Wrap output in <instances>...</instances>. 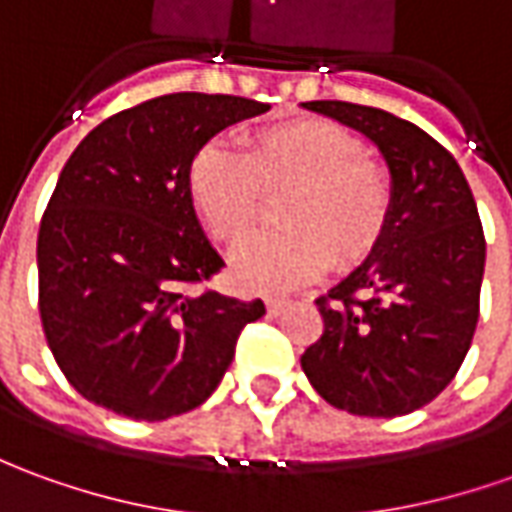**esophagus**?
<instances>
[{"mask_svg": "<svg viewBox=\"0 0 512 512\" xmlns=\"http://www.w3.org/2000/svg\"><path fill=\"white\" fill-rule=\"evenodd\" d=\"M288 308V300H269L266 302V311H269V316H280Z\"/></svg>", "mask_w": 512, "mask_h": 512, "instance_id": "esophagus-1", "label": "esophagus"}]
</instances>
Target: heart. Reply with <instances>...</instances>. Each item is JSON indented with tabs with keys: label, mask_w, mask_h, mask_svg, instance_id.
<instances>
[{
	"label": "heart",
	"mask_w": 512,
	"mask_h": 512,
	"mask_svg": "<svg viewBox=\"0 0 512 512\" xmlns=\"http://www.w3.org/2000/svg\"><path fill=\"white\" fill-rule=\"evenodd\" d=\"M187 190L218 241L255 224L266 196H280L283 229L243 241L232 280L249 294H283L311 283L333 263L350 269L373 255L392 207L387 170L356 134L316 117L257 128L243 154L210 139L187 162Z\"/></svg>",
	"instance_id": "heart-1"
}]
</instances>
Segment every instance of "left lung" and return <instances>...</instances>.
<instances>
[{"label": "left lung", "mask_w": 512, "mask_h": 512, "mask_svg": "<svg viewBox=\"0 0 512 512\" xmlns=\"http://www.w3.org/2000/svg\"><path fill=\"white\" fill-rule=\"evenodd\" d=\"M305 111L370 139L392 207L384 238L316 300L325 330L305 353L311 387L350 415H409L460 370L479 319L485 235L457 159L409 120L373 106L311 100Z\"/></svg>", "instance_id": "left-lung-1"}]
</instances>
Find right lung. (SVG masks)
I'll list each match as a JSON object with an SVG mask.
<instances>
[{
	"instance_id": "add662e5",
	"label": "right lung",
	"mask_w": 512,
	"mask_h": 512,
	"mask_svg": "<svg viewBox=\"0 0 512 512\" xmlns=\"http://www.w3.org/2000/svg\"><path fill=\"white\" fill-rule=\"evenodd\" d=\"M269 106L176 92L89 131L38 229V311L52 356L86 401L168 420L210 398L260 300L187 294L224 266L198 224L187 162Z\"/></svg>"
}]
</instances>
